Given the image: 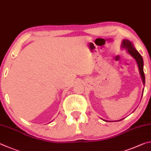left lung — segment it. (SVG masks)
<instances>
[{
	"label": "left lung",
	"instance_id": "obj_1",
	"mask_svg": "<svg viewBox=\"0 0 151 151\" xmlns=\"http://www.w3.org/2000/svg\"><path fill=\"white\" fill-rule=\"evenodd\" d=\"M121 47L122 48H125L127 50V52L129 54H130L132 57H133L134 60H136L137 65L139 67V73L140 75H141V77L142 78V83L143 85L145 84V73H144V71H143V59L141 56V55L139 54V52L135 49V47H134L133 44L132 43L131 41H129V40H123L122 41V43H121ZM144 90V89H143ZM102 120H104L105 121H106L101 119ZM122 119L119 120V121H120Z\"/></svg>",
	"mask_w": 151,
	"mask_h": 151
}]
</instances>
